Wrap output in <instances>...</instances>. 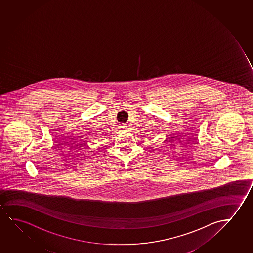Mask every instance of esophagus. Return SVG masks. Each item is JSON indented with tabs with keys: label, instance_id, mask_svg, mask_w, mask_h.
<instances>
[{
	"label": "esophagus",
	"instance_id": "34e87169",
	"mask_svg": "<svg viewBox=\"0 0 253 253\" xmlns=\"http://www.w3.org/2000/svg\"><path fill=\"white\" fill-rule=\"evenodd\" d=\"M122 128L124 129V130H126V128H127V127H126V126H122Z\"/></svg>",
	"mask_w": 253,
	"mask_h": 253
}]
</instances>
